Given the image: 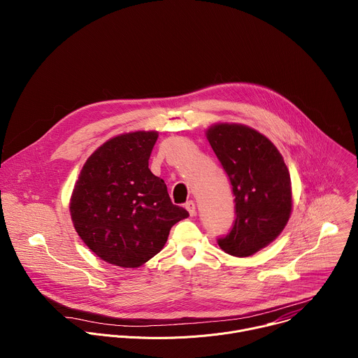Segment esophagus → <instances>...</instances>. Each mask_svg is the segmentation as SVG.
Wrapping results in <instances>:
<instances>
[{"label": "esophagus", "mask_w": 358, "mask_h": 358, "mask_svg": "<svg viewBox=\"0 0 358 358\" xmlns=\"http://www.w3.org/2000/svg\"><path fill=\"white\" fill-rule=\"evenodd\" d=\"M185 210L189 213L191 217L195 215V202L194 201H187L185 202Z\"/></svg>", "instance_id": "1"}]
</instances>
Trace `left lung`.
Here are the masks:
<instances>
[{
	"instance_id": "obj_1",
	"label": "left lung",
	"mask_w": 358,
	"mask_h": 358,
	"mask_svg": "<svg viewBox=\"0 0 358 358\" xmlns=\"http://www.w3.org/2000/svg\"><path fill=\"white\" fill-rule=\"evenodd\" d=\"M207 137L235 196L234 225L218 238V245L234 257H250L269 245L289 221V170L271 140L250 127L215 124Z\"/></svg>"
}]
</instances>
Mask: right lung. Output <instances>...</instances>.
I'll list each match as a JSON object with an SVG mask.
<instances>
[{"label": "right lung", "instance_id": "1", "mask_svg": "<svg viewBox=\"0 0 358 358\" xmlns=\"http://www.w3.org/2000/svg\"><path fill=\"white\" fill-rule=\"evenodd\" d=\"M157 137L156 131H134L110 138L87 159L75 184V229L112 265L141 266L163 249L171 227L188 217L148 169Z\"/></svg>", "mask_w": 358, "mask_h": 358}]
</instances>
